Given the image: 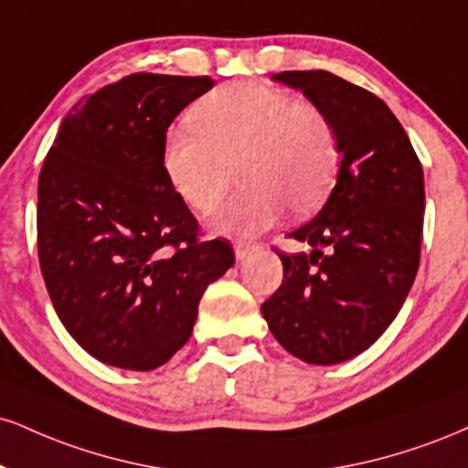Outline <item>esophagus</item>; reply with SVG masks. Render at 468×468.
Returning <instances> with one entry per match:
<instances>
[{
	"label": "esophagus",
	"instance_id": "obj_1",
	"mask_svg": "<svg viewBox=\"0 0 468 468\" xmlns=\"http://www.w3.org/2000/svg\"><path fill=\"white\" fill-rule=\"evenodd\" d=\"M233 250H235V257H238V261H244V259L255 250V244H249V241H235Z\"/></svg>",
	"mask_w": 468,
	"mask_h": 468
}]
</instances>
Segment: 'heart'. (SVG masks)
I'll return each instance as SVG.
<instances>
[{"label": "heart", "mask_w": 468, "mask_h": 468, "mask_svg": "<svg viewBox=\"0 0 468 468\" xmlns=\"http://www.w3.org/2000/svg\"><path fill=\"white\" fill-rule=\"evenodd\" d=\"M194 131L167 133L163 170L180 200L200 213L218 209L233 167L241 194L213 219V230L252 238L277 224L285 207L314 211L334 183L337 139L318 106L296 102L283 89L230 82L189 111Z\"/></svg>", "instance_id": "b5f03b06"}]
</instances>
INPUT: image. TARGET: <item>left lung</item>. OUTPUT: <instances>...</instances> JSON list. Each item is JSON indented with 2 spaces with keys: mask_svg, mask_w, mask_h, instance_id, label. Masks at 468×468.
Returning <instances> with one entry per match:
<instances>
[{
  "mask_svg": "<svg viewBox=\"0 0 468 468\" xmlns=\"http://www.w3.org/2000/svg\"><path fill=\"white\" fill-rule=\"evenodd\" d=\"M329 117L342 154L324 207L290 238L312 252H279L283 283L261 314L292 356L340 364L397 318L420 261L425 183L408 133L384 100L334 73L281 71Z\"/></svg>",
  "mask_w": 468,
  "mask_h": 468,
  "instance_id": "8db88e82",
  "label": "left lung"
}]
</instances>
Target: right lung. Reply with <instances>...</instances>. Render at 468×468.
Segmentation results:
<instances>
[{
    "label": "right lung",
    "instance_id": "obj_1",
    "mask_svg": "<svg viewBox=\"0 0 468 468\" xmlns=\"http://www.w3.org/2000/svg\"><path fill=\"white\" fill-rule=\"evenodd\" d=\"M209 76L133 73L60 122L38 176L45 288L73 340L100 362L154 370L194 331L207 285L235 263L163 170V144Z\"/></svg>",
    "mask_w": 468,
    "mask_h": 468
}]
</instances>
